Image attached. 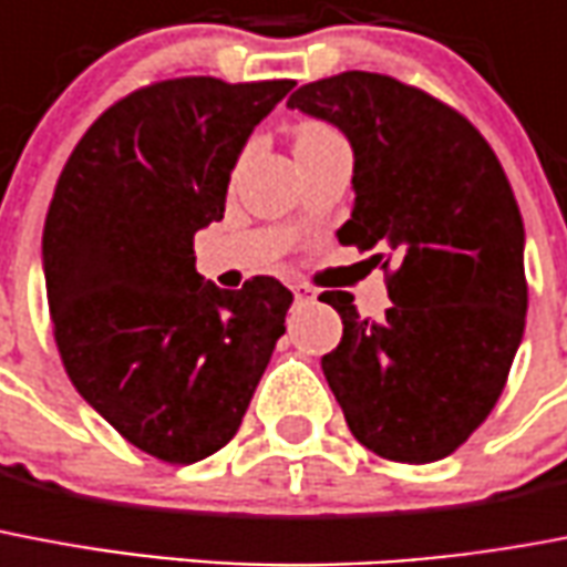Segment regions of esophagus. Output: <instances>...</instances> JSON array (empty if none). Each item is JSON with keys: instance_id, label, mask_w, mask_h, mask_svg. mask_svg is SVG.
<instances>
[{"instance_id": "esophagus-1", "label": "esophagus", "mask_w": 567, "mask_h": 567, "mask_svg": "<svg viewBox=\"0 0 567 567\" xmlns=\"http://www.w3.org/2000/svg\"><path fill=\"white\" fill-rule=\"evenodd\" d=\"M292 296H296V301H310L312 292L307 287H292Z\"/></svg>"}]
</instances>
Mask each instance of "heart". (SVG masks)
Wrapping results in <instances>:
<instances>
[{"label":"heart","mask_w":567,"mask_h":567,"mask_svg":"<svg viewBox=\"0 0 567 567\" xmlns=\"http://www.w3.org/2000/svg\"><path fill=\"white\" fill-rule=\"evenodd\" d=\"M342 140L337 131L324 125V122H305V125H298L296 131V148H307V146H324V143H337Z\"/></svg>","instance_id":"b5f03b06"}]
</instances>
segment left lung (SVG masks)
Instances as JSON below:
<instances>
[{"instance_id":"1","label":"left lung","mask_w":567,"mask_h":567,"mask_svg":"<svg viewBox=\"0 0 567 567\" xmlns=\"http://www.w3.org/2000/svg\"><path fill=\"white\" fill-rule=\"evenodd\" d=\"M354 148V207L337 230L383 262L392 307L360 319L321 292L342 342L321 371L357 442L424 465L454 454L504 392L524 337V221L506 172L463 113L378 72H339L289 96Z\"/></svg>"}]
</instances>
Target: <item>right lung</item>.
<instances>
[{"label":"right lung","instance_id":"right-lung-1","mask_svg":"<svg viewBox=\"0 0 567 567\" xmlns=\"http://www.w3.org/2000/svg\"><path fill=\"white\" fill-rule=\"evenodd\" d=\"M296 81H157L72 148L43 228L54 342L72 386L134 447L189 465L243 424L292 305L257 275L219 289L196 230L225 216L230 172Z\"/></svg>","mask_w":567,"mask_h":567}]
</instances>
